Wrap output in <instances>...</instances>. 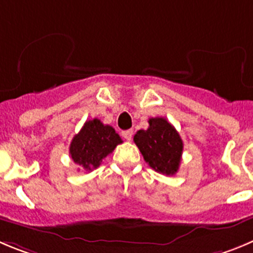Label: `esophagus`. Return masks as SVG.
I'll return each mask as SVG.
<instances>
[{"label":"esophagus","instance_id":"1","mask_svg":"<svg viewBox=\"0 0 253 253\" xmlns=\"http://www.w3.org/2000/svg\"><path fill=\"white\" fill-rule=\"evenodd\" d=\"M122 136H124L125 140L131 141L132 136H133V131H132V129H127V131H124V132H122Z\"/></svg>","mask_w":253,"mask_h":253}]
</instances>
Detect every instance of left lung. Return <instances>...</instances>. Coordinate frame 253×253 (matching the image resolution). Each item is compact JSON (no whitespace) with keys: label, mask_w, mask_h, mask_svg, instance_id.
I'll use <instances>...</instances> for the list:
<instances>
[{"label":"left lung","mask_w":253,"mask_h":253,"mask_svg":"<svg viewBox=\"0 0 253 253\" xmlns=\"http://www.w3.org/2000/svg\"><path fill=\"white\" fill-rule=\"evenodd\" d=\"M147 129H140L133 141L148 166L167 176H173L181 164L183 143L180 134L164 117L148 120Z\"/></svg>","instance_id":"1"}]
</instances>
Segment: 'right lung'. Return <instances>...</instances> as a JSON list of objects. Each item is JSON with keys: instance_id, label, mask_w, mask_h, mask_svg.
Listing matches in <instances>:
<instances>
[{"instance_id": "right-lung-1", "label": "right lung", "mask_w": 253, "mask_h": 253, "mask_svg": "<svg viewBox=\"0 0 253 253\" xmlns=\"http://www.w3.org/2000/svg\"><path fill=\"white\" fill-rule=\"evenodd\" d=\"M120 143L122 140L113 127L103 125L98 119L89 120L72 138L71 159L86 171H92L97 169L102 160L112 153Z\"/></svg>"}]
</instances>
